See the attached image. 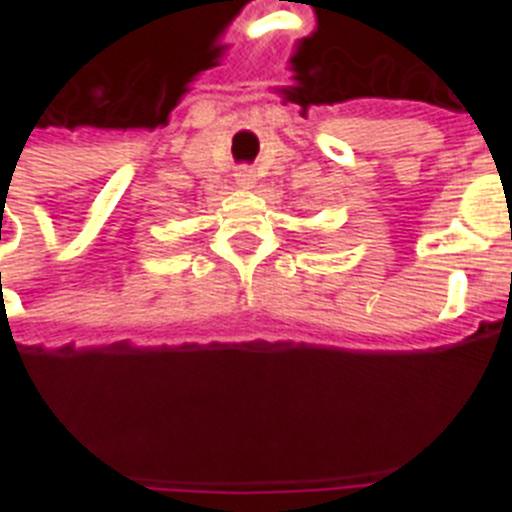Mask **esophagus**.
<instances>
[{"mask_svg": "<svg viewBox=\"0 0 512 512\" xmlns=\"http://www.w3.org/2000/svg\"><path fill=\"white\" fill-rule=\"evenodd\" d=\"M235 184H238L241 189H251L253 187V171L251 169L235 171Z\"/></svg>", "mask_w": 512, "mask_h": 512, "instance_id": "esophagus-1", "label": "esophagus"}]
</instances>
